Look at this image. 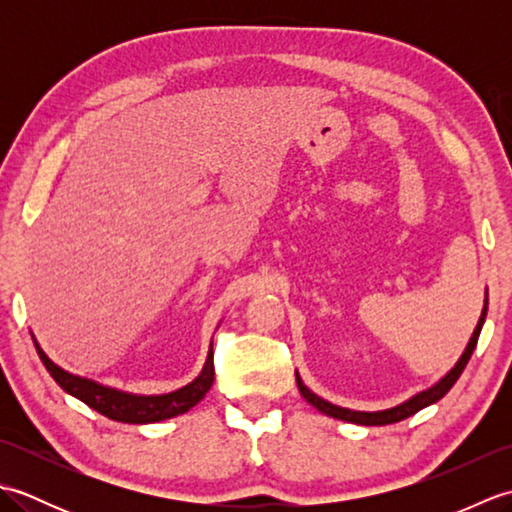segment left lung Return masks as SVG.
<instances>
[{
    "instance_id": "obj_1",
    "label": "left lung",
    "mask_w": 512,
    "mask_h": 512,
    "mask_svg": "<svg viewBox=\"0 0 512 512\" xmlns=\"http://www.w3.org/2000/svg\"><path fill=\"white\" fill-rule=\"evenodd\" d=\"M486 310H488V299H486V303H484L482 317H480V321H477V328H475V332H473V336H471L469 345H466L464 354L460 356V361L455 363V367L451 369V372H449L447 376H444L438 385L429 387L427 391H420L418 396L409 398L407 402H402V405H398V407H391V409H385V411H352V409L336 407V405H332V402L319 398L317 394H312V391H310L306 385H303L301 378L297 376V385H299L301 396L306 398L312 407H317L321 413H325V416L339 418V420H345V422H354V424H365V427H380V424H394V422L405 420V418L413 416V413H416V411L433 405V402H438V400H440L444 394H447V391L455 385V380L460 378V374L464 372L466 363H469V358H471V354H473V350H475V345H477V339H480L482 325H484V319H486Z\"/></svg>"
}]
</instances>
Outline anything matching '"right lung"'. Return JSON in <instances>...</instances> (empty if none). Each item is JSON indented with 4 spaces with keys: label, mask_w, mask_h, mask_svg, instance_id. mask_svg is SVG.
Instances as JSON below:
<instances>
[{
    "label": "right lung",
    "mask_w": 512,
    "mask_h": 512,
    "mask_svg": "<svg viewBox=\"0 0 512 512\" xmlns=\"http://www.w3.org/2000/svg\"><path fill=\"white\" fill-rule=\"evenodd\" d=\"M35 347L39 352L41 363L46 365L50 376L57 380V385L63 391H68L70 396L83 400L85 405L92 407L94 411L103 413L105 418L116 420V422L147 424V422H160V420H167L173 416H180V413L189 411L191 407L198 405L206 391L211 389L213 378H215L213 347H211L202 374L187 387L171 391V394H165V396H134V394H125V391L103 387L99 383H94V380L79 378V376L63 372L61 367H57L50 361L46 352H43L37 345V341H35Z\"/></svg>",
    "instance_id": "right-lung-1"
}]
</instances>
